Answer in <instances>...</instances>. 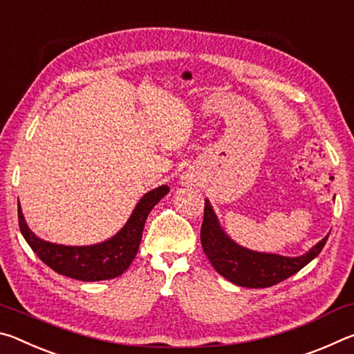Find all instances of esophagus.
I'll return each mask as SVG.
<instances>
[{"label": "esophagus", "mask_w": 354, "mask_h": 354, "mask_svg": "<svg viewBox=\"0 0 354 354\" xmlns=\"http://www.w3.org/2000/svg\"><path fill=\"white\" fill-rule=\"evenodd\" d=\"M187 181H189V183H192V178H187Z\"/></svg>", "instance_id": "34e87169"}]
</instances>
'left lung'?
Instances as JSON below:
<instances>
[{
  "instance_id": "1",
  "label": "left lung",
  "mask_w": 354,
  "mask_h": 354,
  "mask_svg": "<svg viewBox=\"0 0 354 354\" xmlns=\"http://www.w3.org/2000/svg\"><path fill=\"white\" fill-rule=\"evenodd\" d=\"M326 241L328 236L314 245L306 254L298 257L259 253L243 248L221 230L211 203L209 200L205 201V217L201 225L203 250L215 270L236 286L263 289L278 284L319 256Z\"/></svg>"
}]
</instances>
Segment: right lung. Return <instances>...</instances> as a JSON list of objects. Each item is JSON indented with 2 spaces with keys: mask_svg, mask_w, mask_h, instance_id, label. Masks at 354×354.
I'll list each match as a JSON object with an SVG mask.
<instances>
[{
  "mask_svg": "<svg viewBox=\"0 0 354 354\" xmlns=\"http://www.w3.org/2000/svg\"><path fill=\"white\" fill-rule=\"evenodd\" d=\"M169 185H159L149 190L137 203L122 230L107 241L87 247H67L41 241L29 230L19 203V225L25 241L41 262L64 277L80 281H103L122 274L131 266L139 251L143 226L148 214L169 194Z\"/></svg>",
  "mask_w": 354,
  "mask_h": 354,
  "instance_id": "obj_1",
  "label": "right lung"
}]
</instances>
